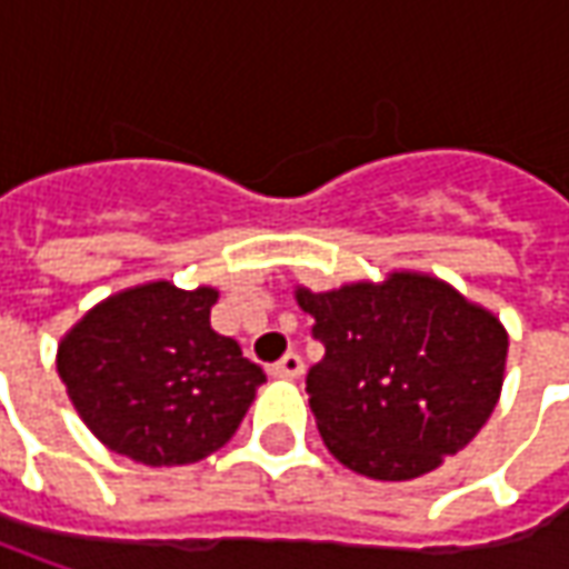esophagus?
Returning <instances> with one entry per match:
<instances>
[{
  "label": "esophagus",
  "mask_w": 569,
  "mask_h": 569,
  "mask_svg": "<svg viewBox=\"0 0 569 569\" xmlns=\"http://www.w3.org/2000/svg\"><path fill=\"white\" fill-rule=\"evenodd\" d=\"M300 373H303V361H300V355H295V351H288L281 361L272 363V377H281V380H297Z\"/></svg>",
  "instance_id": "obj_1"
}]
</instances>
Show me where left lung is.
Here are the masks:
<instances>
[{
	"label": "left lung",
	"mask_w": 569,
	"mask_h": 569,
	"mask_svg": "<svg viewBox=\"0 0 569 569\" xmlns=\"http://www.w3.org/2000/svg\"><path fill=\"white\" fill-rule=\"evenodd\" d=\"M326 345L307 373L319 437L377 481L421 478L475 440L503 389L510 336L449 281L399 269L332 291L297 284Z\"/></svg>",
	"instance_id": "left-lung-1"
}]
</instances>
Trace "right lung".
<instances>
[{"mask_svg": "<svg viewBox=\"0 0 569 569\" xmlns=\"http://www.w3.org/2000/svg\"><path fill=\"white\" fill-rule=\"evenodd\" d=\"M218 291L144 281L94 303L56 348L78 418L142 466H189L221 449L266 382L211 329Z\"/></svg>", "mask_w": 569, "mask_h": 569, "instance_id": "add662e5", "label": "right lung"}]
</instances>
